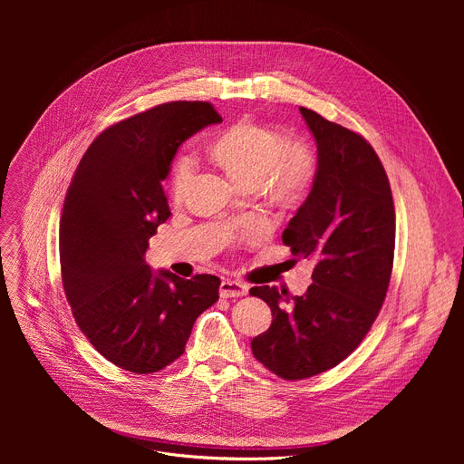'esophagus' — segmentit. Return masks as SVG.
Instances as JSON below:
<instances>
[{
    "label": "esophagus",
    "instance_id": "obj_1",
    "mask_svg": "<svg viewBox=\"0 0 464 464\" xmlns=\"http://www.w3.org/2000/svg\"><path fill=\"white\" fill-rule=\"evenodd\" d=\"M247 294V285L240 283V281H231L226 279L220 285V295L222 297H242Z\"/></svg>",
    "mask_w": 464,
    "mask_h": 464
}]
</instances>
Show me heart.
Wrapping results in <instances>:
<instances>
[{
    "label": "heart",
    "mask_w": 464,
    "mask_h": 464,
    "mask_svg": "<svg viewBox=\"0 0 464 464\" xmlns=\"http://www.w3.org/2000/svg\"><path fill=\"white\" fill-rule=\"evenodd\" d=\"M211 158L242 187L262 185L277 206H295L306 196L315 165L312 152L297 141L286 143L277 130L238 121L209 145ZM192 163L181 158L170 176V192L179 200L185 194Z\"/></svg>",
    "instance_id": "obj_1"
}]
</instances>
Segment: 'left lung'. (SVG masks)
I'll return each mask as SVG.
<instances>
[{
  "label": "left lung",
  "mask_w": 464,
  "mask_h": 464,
  "mask_svg": "<svg viewBox=\"0 0 464 464\" xmlns=\"http://www.w3.org/2000/svg\"><path fill=\"white\" fill-rule=\"evenodd\" d=\"M317 145V170L283 242L314 258L312 285L290 297L255 286L274 321L251 342L253 356L285 380H303L343 362L374 323L391 279L394 206L374 149L356 131L299 108Z\"/></svg>",
  "instance_id": "1"
}]
</instances>
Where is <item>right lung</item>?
I'll list each match as a JSON object with an SVG mask.
<instances>
[{
  "mask_svg": "<svg viewBox=\"0 0 464 464\" xmlns=\"http://www.w3.org/2000/svg\"><path fill=\"white\" fill-rule=\"evenodd\" d=\"M222 122L209 102L176 101L128 117L82 156L63 200V292L90 343L113 365L150 374L185 351L196 317L218 301L220 279L152 272L149 238L170 217L161 181L196 131Z\"/></svg>",
  "mask_w": 464,
  "mask_h": 464,
  "instance_id": "obj_1",
  "label": "right lung"
}]
</instances>
